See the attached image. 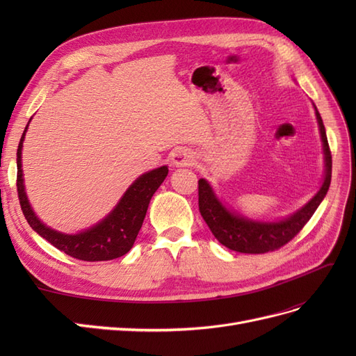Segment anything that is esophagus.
Returning <instances> with one entry per match:
<instances>
[{"label":"esophagus","mask_w":356,"mask_h":356,"mask_svg":"<svg viewBox=\"0 0 356 356\" xmlns=\"http://www.w3.org/2000/svg\"><path fill=\"white\" fill-rule=\"evenodd\" d=\"M195 161V154L190 148L187 147H178L175 148V152L172 153V163L175 166L181 168V166H190Z\"/></svg>","instance_id":"1"}]
</instances>
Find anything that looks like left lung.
Segmentation results:
<instances>
[{"label":"left lung","instance_id":"obj_1","mask_svg":"<svg viewBox=\"0 0 356 356\" xmlns=\"http://www.w3.org/2000/svg\"><path fill=\"white\" fill-rule=\"evenodd\" d=\"M319 131L324 143L325 154V179L316 196L305 208H301L289 218L279 222H255L234 215L225 209L215 197L211 186L204 179H199V211L204 222L220 243L229 250L243 254H266L285 246L305 227L312 215L318 209L319 203L325 197L331 182V152L325 134L324 123L316 110Z\"/></svg>","mask_w":356,"mask_h":356}]
</instances>
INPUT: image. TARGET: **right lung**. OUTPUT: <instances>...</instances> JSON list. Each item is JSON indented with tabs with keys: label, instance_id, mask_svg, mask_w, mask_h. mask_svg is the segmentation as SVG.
<instances>
[{
	"label": "right lung",
	"instance_id": "add662e5",
	"mask_svg": "<svg viewBox=\"0 0 356 356\" xmlns=\"http://www.w3.org/2000/svg\"><path fill=\"white\" fill-rule=\"evenodd\" d=\"M22 138L17 147V196L28 224L42 239L50 242L59 251L81 261H106L122 257L131 251L136 236L143 227L148 203L156 190L168 175V168L161 166L139 177L129 187L115 209L95 227L79 234H62L46 227L32 212L25 195L22 178Z\"/></svg>",
	"mask_w": 356,
	"mask_h": 356
}]
</instances>
